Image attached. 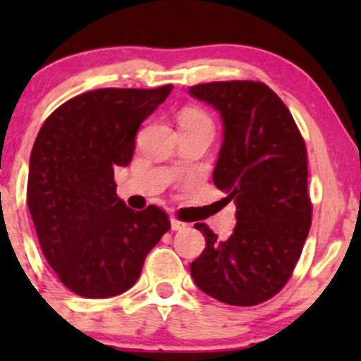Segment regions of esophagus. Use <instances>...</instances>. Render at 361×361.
<instances>
[{
	"label": "esophagus",
	"instance_id": "obj_1",
	"mask_svg": "<svg viewBox=\"0 0 361 361\" xmlns=\"http://www.w3.org/2000/svg\"><path fill=\"white\" fill-rule=\"evenodd\" d=\"M171 228H173V231H183V228H187V224L176 220V218H171Z\"/></svg>",
	"mask_w": 361,
	"mask_h": 361
}]
</instances>
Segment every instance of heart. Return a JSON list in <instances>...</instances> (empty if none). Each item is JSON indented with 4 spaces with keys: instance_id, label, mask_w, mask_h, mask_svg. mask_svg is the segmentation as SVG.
<instances>
[{
    "instance_id": "heart-1",
    "label": "heart",
    "mask_w": 361,
    "mask_h": 361,
    "mask_svg": "<svg viewBox=\"0 0 361 361\" xmlns=\"http://www.w3.org/2000/svg\"><path fill=\"white\" fill-rule=\"evenodd\" d=\"M180 123H207V126H211V120L204 111L195 110V108H187V110L181 111Z\"/></svg>"
}]
</instances>
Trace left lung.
<instances>
[{
  "instance_id": "left-lung-1",
  "label": "left lung",
  "mask_w": 361,
  "mask_h": 361,
  "mask_svg": "<svg viewBox=\"0 0 361 361\" xmlns=\"http://www.w3.org/2000/svg\"><path fill=\"white\" fill-rule=\"evenodd\" d=\"M190 96L220 111L224 143L213 181L235 204L234 232L192 262L195 285L228 305H257L288 283L311 228L307 150L292 113L262 82L199 83Z\"/></svg>"
}]
</instances>
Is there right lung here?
Instances as JSON below:
<instances>
[{
    "label": "right lung",
    "instance_id": "1",
    "mask_svg": "<svg viewBox=\"0 0 361 361\" xmlns=\"http://www.w3.org/2000/svg\"><path fill=\"white\" fill-rule=\"evenodd\" d=\"M157 89H97L61 104L29 159L27 207L43 255L80 297L108 298L137 281L171 228L157 206L134 211L116 195L115 167L133 160L136 133L169 96Z\"/></svg>",
    "mask_w": 361,
    "mask_h": 361
}]
</instances>
